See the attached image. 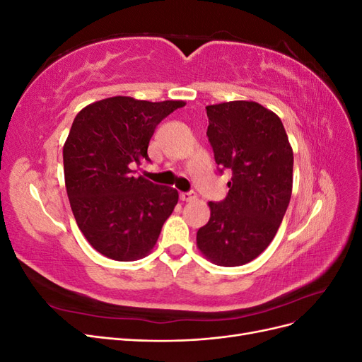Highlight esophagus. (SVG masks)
Returning <instances> with one entry per match:
<instances>
[{
    "mask_svg": "<svg viewBox=\"0 0 362 362\" xmlns=\"http://www.w3.org/2000/svg\"><path fill=\"white\" fill-rule=\"evenodd\" d=\"M196 198H198V196H196L194 192H182V193H180V199L184 201V202H193V201H196Z\"/></svg>",
    "mask_w": 362,
    "mask_h": 362,
    "instance_id": "obj_1",
    "label": "esophagus"
}]
</instances>
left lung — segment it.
Wrapping results in <instances>:
<instances>
[{"label":"left lung","mask_w":362,"mask_h":362,"mask_svg":"<svg viewBox=\"0 0 362 362\" xmlns=\"http://www.w3.org/2000/svg\"><path fill=\"white\" fill-rule=\"evenodd\" d=\"M208 141L218 172H233L221 202H208L210 221L196 234L214 264L255 259L276 235L293 189V149L281 119L254 101L208 105Z\"/></svg>","instance_id":"1"}]
</instances>
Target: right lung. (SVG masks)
<instances>
[{"label": "right lung", "instance_id": "add662e5", "mask_svg": "<svg viewBox=\"0 0 362 362\" xmlns=\"http://www.w3.org/2000/svg\"><path fill=\"white\" fill-rule=\"evenodd\" d=\"M184 105L113 96L75 116L63 146L64 184L76 225L104 257H146L178 204L177 190L133 177V168L151 161L148 146L157 125Z\"/></svg>", "mask_w": 362, "mask_h": 362}]
</instances>
